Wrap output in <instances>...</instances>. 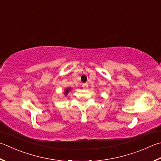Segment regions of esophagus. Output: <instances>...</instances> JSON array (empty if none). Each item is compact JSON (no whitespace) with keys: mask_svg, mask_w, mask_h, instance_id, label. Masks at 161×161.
I'll use <instances>...</instances> for the list:
<instances>
[{"mask_svg":"<svg viewBox=\"0 0 161 161\" xmlns=\"http://www.w3.org/2000/svg\"><path fill=\"white\" fill-rule=\"evenodd\" d=\"M83 87H84V88H87V86H88V84L87 83H84V84H83Z\"/></svg>","mask_w":161,"mask_h":161,"instance_id":"esophagus-1","label":"esophagus"}]
</instances>
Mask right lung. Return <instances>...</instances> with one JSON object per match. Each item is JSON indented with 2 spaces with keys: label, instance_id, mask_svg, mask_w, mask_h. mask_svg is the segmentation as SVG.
<instances>
[{
  "label": "right lung",
  "instance_id": "1",
  "mask_svg": "<svg viewBox=\"0 0 161 161\" xmlns=\"http://www.w3.org/2000/svg\"><path fill=\"white\" fill-rule=\"evenodd\" d=\"M71 90V88H69H69H66V89L65 90V91H64V94L65 96H66V95H68V93H69V92H70Z\"/></svg>",
  "mask_w": 161,
  "mask_h": 161
}]
</instances>
